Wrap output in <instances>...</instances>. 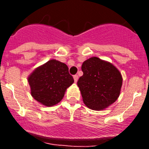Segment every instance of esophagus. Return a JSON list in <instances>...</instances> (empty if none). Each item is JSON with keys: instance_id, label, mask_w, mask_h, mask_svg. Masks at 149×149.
Wrapping results in <instances>:
<instances>
[{"instance_id": "1", "label": "esophagus", "mask_w": 149, "mask_h": 149, "mask_svg": "<svg viewBox=\"0 0 149 149\" xmlns=\"http://www.w3.org/2000/svg\"><path fill=\"white\" fill-rule=\"evenodd\" d=\"M74 77V82H77V80H78V75H77V74H74V75L73 76Z\"/></svg>"}]
</instances>
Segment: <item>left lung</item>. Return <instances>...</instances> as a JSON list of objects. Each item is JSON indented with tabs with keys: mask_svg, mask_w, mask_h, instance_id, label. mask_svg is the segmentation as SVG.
I'll return each instance as SVG.
<instances>
[{
	"mask_svg": "<svg viewBox=\"0 0 149 149\" xmlns=\"http://www.w3.org/2000/svg\"><path fill=\"white\" fill-rule=\"evenodd\" d=\"M81 69L84 74L79 78L77 86L89 108L102 110L116 101L122 77L113 65L94 56L84 61Z\"/></svg>",
	"mask_w": 149,
	"mask_h": 149,
	"instance_id": "1",
	"label": "left lung"
}]
</instances>
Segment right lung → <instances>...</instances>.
Segmentation results:
<instances>
[{"instance_id": "1", "label": "right lung", "mask_w": 149, "mask_h": 149, "mask_svg": "<svg viewBox=\"0 0 149 149\" xmlns=\"http://www.w3.org/2000/svg\"><path fill=\"white\" fill-rule=\"evenodd\" d=\"M28 82L33 97L39 103L50 107L63 99L74 79L65 63L51 60L36 68L28 77Z\"/></svg>"}]
</instances>
